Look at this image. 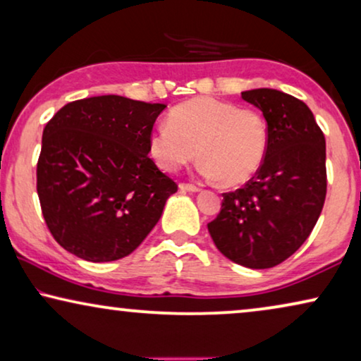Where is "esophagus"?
<instances>
[{"label":"esophagus","instance_id":"34e87169","mask_svg":"<svg viewBox=\"0 0 361 361\" xmlns=\"http://www.w3.org/2000/svg\"><path fill=\"white\" fill-rule=\"evenodd\" d=\"M179 189L187 190V192H199L200 187L195 185V184H187V182H182V184H179Z\"/></svg>","mask_w":361,"mask_h":361}]
</instances>
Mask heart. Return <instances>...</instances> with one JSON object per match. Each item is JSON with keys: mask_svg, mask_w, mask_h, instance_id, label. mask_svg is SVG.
Returning <instances> with one entry per match:
<instances>
[{"mask_svg": "<svg viewBox=\"0 0 361 361\" xmlns=\"http://www.w3.org/2000/svg\"><path fill=\"white\" fill-rule=\"evenodd\" d=\"M269 146L268 123L258 110L214 97H199L174 106L167 123L149 135L156 164L174 172L200 157L204 176L226 185L248 182L263 164Z\"/></svg>", "mask_w": 361, "mask_h": 361, "instance_id": "b5f03b06", "label": "heart"}]
</instances>
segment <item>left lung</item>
<instances>
[{
    "mask_svg": "<svg viewBox=\"0 0 361 361\" xmlns=\"http://www.w3.org/2000/svg\"><path fill=\"white\" fill-rule=\"evenodd\" d=\"M241 98L263 111L268 152L241 189L221 194L220 214L207 226L221 255L266 269L294 255L317 224L327 194L325 137L299 98L273 88Z\"/></svg>",
    "mask_w": 361,
    "mask_h": 361,
    "instance_id": "obj_1",
    "label": "left lung"
}]
</instances>
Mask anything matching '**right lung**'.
<instances>
[{
	"mask_svg": "<svg viewBox=\"0 0 361 361\" xmlns=\"http://www.w3.org/2000/svg\"><path fill=\"white\" fill-rule=\"evenodd\" d=\"M164 103L120 95L75 100L44 128L37 195L54 240L105 263L133 253L159 221L177 184L149 156Z\"/></svg>",
	"mask_w": 361,
	"mask_h": 361,
	"instance_id": "obj_1",
	"label": "right lung"
}]
</instances>
